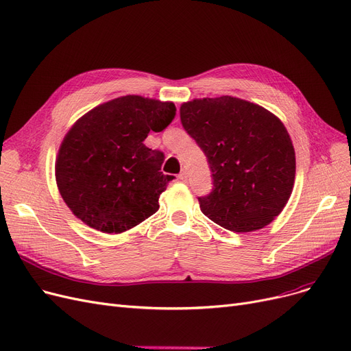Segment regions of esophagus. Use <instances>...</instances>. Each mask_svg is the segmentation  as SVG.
Instances as JSON below:
<instances>
[{
  "instance_id": "obj_1",
  "label": "esophagus",
  "mask_w": 351,
  "mask_h": 351,
  "mask_svg": "<svg viewBox=\"0 0 351 351\" xmlns=\"http://www.w3.org/2000/svg\"><path fill=\"white\" fill-rule=\"evenodd\" d=\"M187 178H189V176H187L186 170H183L178 174V180H181V181H187Z\"/></svg>"
}]
</instances>
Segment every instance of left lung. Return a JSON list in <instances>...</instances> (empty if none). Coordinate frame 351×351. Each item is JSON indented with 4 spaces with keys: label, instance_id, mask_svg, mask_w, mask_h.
Wrapping results in <instances>:
<instances>
[{
    "label": "left lung",
    "instance_id": "8db88e82",
    "mask_svg": "<svg viewBox=\"0 0 351 351\" xmlns=\"http://www.w3.org/2000/svg\"><path fill=\"white\" fill-rule=\"evenodd\" d=\"M180 118L212 171L213 190L199 197L210 220L246 233L282 212L295 180V151L281 121L233 96L186 102Z\"/></svg>",
    "mask_w": 351,
    "mask_h": 351
}]
</instances>
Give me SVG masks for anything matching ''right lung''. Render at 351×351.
<instances>
[{
  "label": "right lung",
  "instance_id": "obj_1",
  "mask_svg": "<svg viewBox=\"0 0 351 351\" xmlns=\"http://www.w3.org/2000/svg\"><path fill=\"white\" fill-rule=\"evenodd\" d=\"M173 102L127 95L93 108L66 134L56 160V181L67 207L88 226L122 233L157 212L164 154L148 148L149 131L165 130Z\"/></svg>",
  "mask_w": 351,
  "mask_h": 351
}]
</instances>
